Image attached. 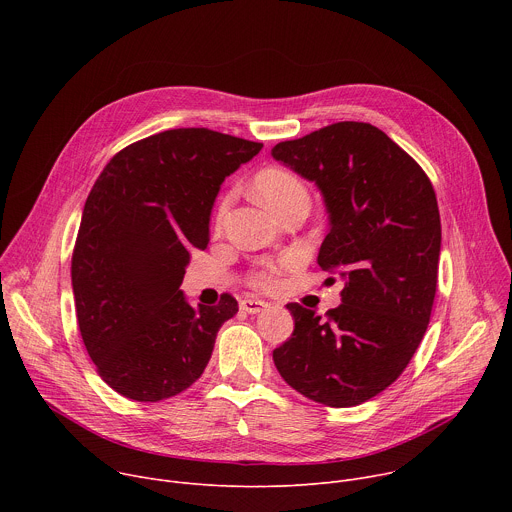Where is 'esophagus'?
I'll return each mask as SVG.
<instances>
[{"instance_id": "1", "label": "esophagus", "mask_w": 512, "mask_h": 512, "mask_svg": "<svg viewBox=\"0 0 512 512\" xmlns=\"http://www.w3.org/2000/svg\"><path fill=\"white\" fill-rule=\"evenodd\" d=\"M265 308H267V302H263V300H253V298L241 300V310L247 312V314H259Z\"/></svg>"}]
</instances>
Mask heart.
I'll return each instance as SVG.
<instances>
[{"instance_id": "obj_1", "label": "heart", "mask_w": 512, "mask_h": 512, "mask_svg": "<svg viewBox=\"0 0 512 512\" xmlns=\"http://www.w3.org/2000/svg\"><path fill=\"white\" fill-rule=\"evenodd\" d=\"M255 194L269 208L277 210L279 206H283L291 198L306 196V188H304V184L300 182V178L296 174H291V172L281 170V168H267V170L259 172L257 178H255ZM231 200H233V194L225 196V200L221 202V208H218V218H221L227 212ZM277 281H279V267L277 265H267L265 269H261L255 275V283L259 287H265V289L275 287Z\"/></svg>"}]
</instances>
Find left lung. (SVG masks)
I'll list each match as a JSON object with an SVG mask.
<instances>
[{
  "label": "left lung",
  "mask_w": 512,
  "mask_h": 512,
  "mask_svg": "<svg viewBox=\"0 0 512 512\" xmlns=\"http://www.w3.org/2000/svg\"><path fill=\"white\" fill-rule=\"evenodd\" d=\"M271 156L318 186L328 210L318 265L344 281L326 318L287 304L296 326L273 362L316 403L360 405L397 381L427 330L442 247L433 186L371 123L340 121Z\"/></svg>",
  "instance_id": "left-lung-1"
}]
</instances>
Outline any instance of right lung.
Here are the masks:
<instances>
[{"instance_id": "add662e5", "label": "right lung", "mask_w": 512, "mask_h": 512, "mask_svg": "<svg viewBox=\"0 0 512 512\" xmlns=\"http://www.w3.org/2000/svg\"><path fill=\"white\" fill-rule=\"evenodd\" d=\"M263 143L204 127L168 129L121 150L97 178L72 253L79 330L101 379L133 401L170 399L200 379L237 300L190 306V253L208 245L227 176Z\"/></svg>"}]
</instances>
